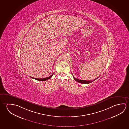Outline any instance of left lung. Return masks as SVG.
Wrapping results in <instances>:
<instances>
[{
	"mask_svg": "<svg viewBox=\"0 0 129 129\" xmlns=\"http://www.w3.org/2000/svg\"><path fill=\"white\" fill-rule=\"evenodd\" d=\"M73 78H74L75 80L76 81H77L78 82L80 83H81V84H89V83L92 82L93 81L96 80L98 78H98H96L95 79H94L93 80H79V79H76L75 77H74V76H73Z\"/></svg>",
	"mask_w": 129,
	"mask_h": 129,
	"instance_id": "1",
	"label": "left lung"
}]
</instances>
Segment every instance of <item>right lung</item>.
I'll return each mask as SVG.
<instances>
[{"label": "right lung", "mask_w": 129, "mask_h": 129, "mask_svg": "<svg viewBox=\"0 0 129 129\" xmlns=\"http://www.w3.org/2000/svg\"><path fill=\"white\" fill-rule=\"evenodd\" d=\"M53 73L52 75H51L50 76H49V77H46V78H41V79H40V78L39 79V78H34V77H31V76H30V77L33 78V79H36V80H39V81H44V80H49V79H50V78L52 77V76H53Z\"/></svg>", "instance_id": "add662e5"}]
</instances>
